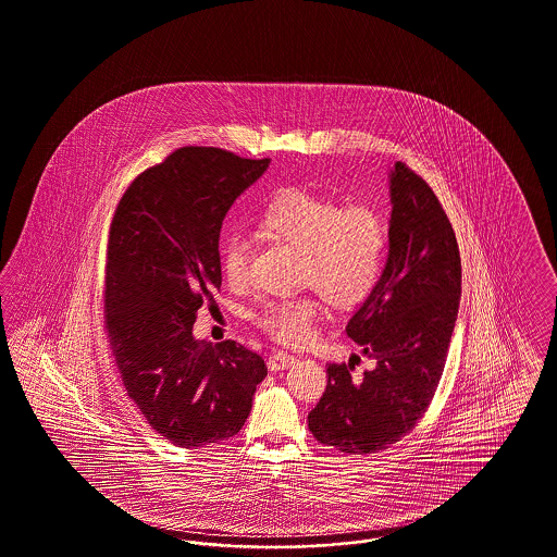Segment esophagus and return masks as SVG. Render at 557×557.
I'll list each match as a JSON object with an SVG mask.
<instances>
[{"mask_svg": "<svg viewBox=\"0 0 557 557\" xmlns=\"http://www.w3.org/2000/svg\"><path fill=\"white\" fill-rule=\"evenodd\" d=\"M296 362V357H292L288 352H273V355H269L268 358V367L269 371H284V369H288Z\"/></svg>", "mask_w": 557, "mask_h": 557, "instance_id": "1", "label": "esophagus"}]
</instances>
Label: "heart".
I'll use <instances>...</instances> for the list:
<instances>
[{"label": "heart", "instance_id": "1", "mask_svg": "<svg viewBox=\"0 0 557 557\" xmlns=\"http://www.w3.org/2000/svg\"><path fill=\"white\" fill-rule=\"evenodd\" d=\"M259 227L271 240L300 252L296 282L319 289L337 309L357 307L377 286L387 227L367 205L342 207L311 190L286 188L265 205ZM220 268L230 286H245L250 268V245L245 236H223ZM321 317L319 298L300 294L265 300L255 312V323L282 344H305Z\"/></svg>", "mask_w": 557, "mask_h": 557}]
</instances>
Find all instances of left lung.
Returning a JSON list of instances; mask_svg holds the SVG:
<instances>
[{
  "label": "left lung",
  "mask_w": 557,
  "mask_h": 557,
  "mask_svg": "<svg viewBox=\"0 0 557 557\" xmlns=\"http://www.w3.org/2000/svg\"><path fill=\"white\" fill-rule=\"evenodd\" d=\"M389 190L387 263L346 325L375 367L352 377V362H332L309 414L319 444L355 456L400 442L421 421L444 375L460 305V250L442 202L401 161Z\"/></svg>",
  "instance_id": "1"
}]
</instances>
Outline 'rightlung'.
<instances>
[{"label": "right lung", "instance_id": "add662e5", "mask_svg": "<svg viewBox=\"0 0 557 557\" xmlns=\"http://www.w3.org/2000/svg\"><path fill=\"white\" fill-rule=\"evenodd\" d=\"M269 159L180 147L133 180L110 225L106 332L128 398L163 440L207 447L246 423L265 360L225 339H195L222 288L220 232Z\"/></svg>", "mask_w": 557, "mask_h": 557}]
</instances>
